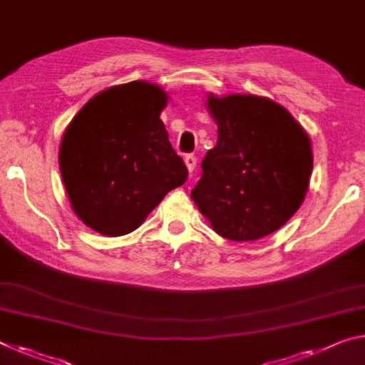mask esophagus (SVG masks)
Here are the masks:
<instances>
[{
  "instance_id": "esophagus-1",
  "label": "esophagus",
  "mask_w": 365,
  "mask_h": 365,
  "mask_svg": "<svg viewBox=\"0 0 365 365\" xmlns=\"http://www.w3.org/2000/svg\"><path fill=\"white\" fill-rule=\"evenodd\" d=\"M185 164H187L190 172H193L195 167H196V155L195 154H187V155H185Z\"/></svg>"
}]
</instances>
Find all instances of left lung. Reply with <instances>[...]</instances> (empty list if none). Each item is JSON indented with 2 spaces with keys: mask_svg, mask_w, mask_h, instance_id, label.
<instances>
[{
  "mask_svg": "<svg viewBox=\"0 0 365 365\" xmlns=\"http://www.w3.org/2000/svg\"><path fill=\"white\" fill-rule=\"evenodd\" d=\"M207 108L217 143L201 162L192 198L224 239L258 240L302 205L314 167L310 140L284 107L266 97L210 96Z\"/></svg>",
  "mask_w": 365,
  "mask_h": 365,
  "instance_id": "1",
  "label": "left lung"
}]
</instances>
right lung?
I'll return each instance as SVG.
<instances>
[{"instance_id": "obj_1", "label": "right lung", "mask_w": 365, "mask_h": 365, "mask_svg": "<svg viewBox=\"0 0 365 365\" xmlns=\"http://www.w3.org/2000/svg\"><path fill=\"white\" fill-rule=\"evenodd\" d=\"M167 94L133 81L101 92L79 110L60 146L63 183L78 217L103 235L140 227L188 177L159 118Z\"/></svg>"}]
</instances>
